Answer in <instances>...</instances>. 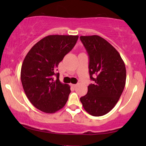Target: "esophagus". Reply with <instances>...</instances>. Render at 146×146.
Returning <instances> with one entry per match:
<instances>
[{"mask_svg": "<svg viewBox=\"0 0 146 146\" xmlns=\"http://www.w3.org/2000/svg\"><path fill=\"white\" fill-rule=\"evenodd\" d=\"M71 86H72L73 88H76V84H71Z\"/></svg>", "mask_w": 146, "mask_h": 146, "instance_id": "1", "label": "esophagus"}]
</instances>
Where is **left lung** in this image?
Listing matches in <instances>:
<instances>
[{
	"label": "left lung",
	"instance_id": "left-lung-1",
	"mask_svg": "<svg viewBox=\"0 0 146 146\" xmlns=\"http://www.w3.org/2000/svg\"><path fill=\"white\" fill-rule=\"evenodd\" d=\"M89 56V74L93 84L80 98L84 108L93 116H102L113 108L126 80L125 64L118 52L99 36L80 37Z\"/></svg>",
	"mask_w": 146,
	"mask_h": 146
}]
</instances>
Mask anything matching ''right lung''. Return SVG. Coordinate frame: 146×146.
<instances>
[{"label": "right lung", "instance_id": "right-lung-1", "mask_svg": "<svg viewBox=\"0 0 146 146\" xmlns=\"http://www.w3.org/2000/svg\"><path fill=\"white\" fill-rule=\"evenodd\" d=\"M78 36L50 35L38 42L26 56L21 78L32 104L45 113H53L64 106L70 88L56 73L59 63L74 46ZM57 79L53 80V76Z\"/></svg>", "mask_w": 146, "mask_h": 146}]
</instances>
